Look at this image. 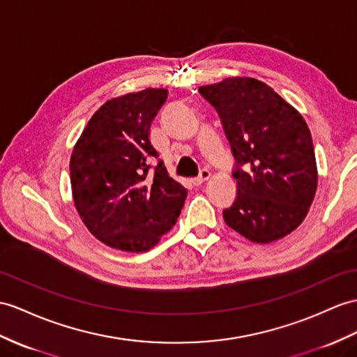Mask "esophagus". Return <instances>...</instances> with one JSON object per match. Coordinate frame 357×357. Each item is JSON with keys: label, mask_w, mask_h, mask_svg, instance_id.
<instances>
[{"label": "esophagus", "mask_w": 357, "mask_h": 357, "mask_svg": "<svg viewBox=\"0 0 357 357\" xmlns=\"http://www.w3.org/2000/svg\"><path fill=\"white\" fill-rule=\"evenodd\" d=\"M208 177H211V171L206 169V168H203L202 171H199L198 177L192 178V185H194V186H199L202 183H204V181H206Z\"/></svg>", "instance_id": "obj_1"}]
</instances>
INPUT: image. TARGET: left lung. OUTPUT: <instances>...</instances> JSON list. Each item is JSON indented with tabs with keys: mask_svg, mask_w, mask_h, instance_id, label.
<instances>
[{
	"mask_svg": "<svg viewBox=\"0 0 357 357\" xmlns=\"http://www.w3.org/2000/svg\"><path fill=\"white\" fill-rule=\"evenodd\" d=\"M198 92L218 112L236 159L238 192L224 208L225 224L256 244L284 238L306 218L318 186L306 121L251 77L224 78Z\"/></svg>",
	"mask_w": 357,
	"mask_h": 357,
	"instance_id": "8db88e82",
	"label": "left lung"
}]
</instances>
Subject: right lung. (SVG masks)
Returning <instances> with one entry per match:
<instances>
[{
	"instance_id": "add662e5",
	"label": "right lung",
	"mask_w": 357,
	"mask_h": 357,
	"mask_svg": "<svg viewBox=\"0 0 357 357\" xmlns=\"http://www.w3.org/2000/svg\"><path fill=\"white\" fill-rule=\"evenodd\" d=\"M168 98L149 88L112 98L93 113L69 160L78 215L95 238L128 253L151 250L177 222L186 189L158 158L150 126Z\"/></svg>"
}]
</instances>
